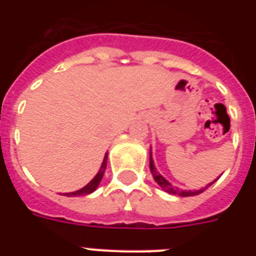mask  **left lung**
Segmentation results:
<instances>
[{
  "label": "left lung",
  "mask_w": 256,
  "mask_h": 256,
  "mask_svg": "<svg viewBox=\"0 0 256 256\" xmlns=\"http://www.w3.org/2000/svg\"><path fill=\"white\" fill-rule=\"evenodd\" d=\"M150 170H152V178L156 179V182L160 184L162 188H164L166 192H168V194H174V195H179V196H192V195H198L200 194L202 191H204L207 188V187H210L212 183H208L204 188H202V190H196V191H180L179 188H176V187H174L172 184H171L170 182H168L166 179L162 176V175L156 171V166H154V162H152V150H150Z\"/></svg>",
  "instance_id": "obj_1"
}]
</instances>
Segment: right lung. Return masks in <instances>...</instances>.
I'll use <instances>...</instances> for the list:
<instances>
[{
  "label": "right lung",
  "instance_id": "1",
  "mask_svg": "<svg viewBox=\"0 0 256 256\" xmlns=\"http://www.w3.org/2000/svg\"><path fill=\"white\" fill-rule=\"evenodd\" d=\"M106 162H108V154L104 156V162H102V166H100V171L96 172V175L94 178L90 180V183H88L85 187H82L81 190H77L74 191V192H66V196H82V195H88V194H92V191L96 190L98 184H100V179L104 176V170H106Z\"/></svg>",
  "mask_w": 256,
  "mask_h": 256
}]
</instances>
